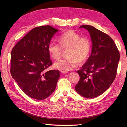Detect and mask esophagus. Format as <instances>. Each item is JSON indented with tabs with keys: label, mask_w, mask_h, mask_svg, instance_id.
<instances>
[{
	"label": "esophagus",
	"mask_w": 127,
	"mask_h": 127,
	"mask_svg": "<svg viewBox=\"0 0 127 127\" xmlns=\"http://www.w3.org/2000/svg\"><path fill=\"white\" fill-rule=\"evenodd\" d=\"M61 73H62V74H65L68 72L67 71H64V70H61Z\"/></svg>",
	"instance_id": "34e87169"
}]
</instances>
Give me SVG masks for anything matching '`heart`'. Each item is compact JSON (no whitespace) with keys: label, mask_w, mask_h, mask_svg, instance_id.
I'll use <instances>...</instances> for the list:
<instances>
[{"label":"heart","mask_w":127,"mask_h":127,"mask_svg":"<svg viewBox=\"0 0 127 127\" xmlns=\"http://www.w3.org/2000/svg\"><path fill=\"white\" fill-rule=\"evenodd\" d=\"M59 44L54 41L49 42L48 50L54 59L61 58L63 50H66V58L55 62L54 66L58 69L69 71L78 65L79 62L83 63L89 58L92 49L90 38L81 37L74 31H68L61 34L59 37Z\"/></svg>","instance_id":"b5f03b06"}]
</instances>
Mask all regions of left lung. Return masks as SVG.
<instances>
[{
	"label": "left lung",
	"mask_w": 127,
	"mask_h": 127,
	"mask_svg": "<svg viewBox=\"0 0 127 127\" xmlns=\"http://www.w3.org/2000/svg\"><path fill=\"white\" fill-rule=\"evenodd\" d=\"M90 33L92 42L90 57L77 72L79 80L75 86L83 97L92 98L109 89L117 76L119 51L114 40L106 33L90 25H82Z\"/></svg>",
	"instance_id": "left-lung-1"
}]
</instances>
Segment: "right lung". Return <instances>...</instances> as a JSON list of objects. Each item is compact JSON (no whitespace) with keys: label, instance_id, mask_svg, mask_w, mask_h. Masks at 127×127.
<instances>
[{"label":"right lung","instance_id":"obj_1","mask_svg":"<svg viewBox=\"0 0 127 127\" xmlns=\"http://www.w3.org/2000/svg\"><path fill=\"white\" fill-rule=\"evenodd\" d=\"M58 31L49 25L35 27L12 49L10 74L20 89L30 97L45 99L56 89L59 71L46 69L53 64L48 45Z\"/></svg>","mask_w":127,"mask_h":127}]
</instances>
